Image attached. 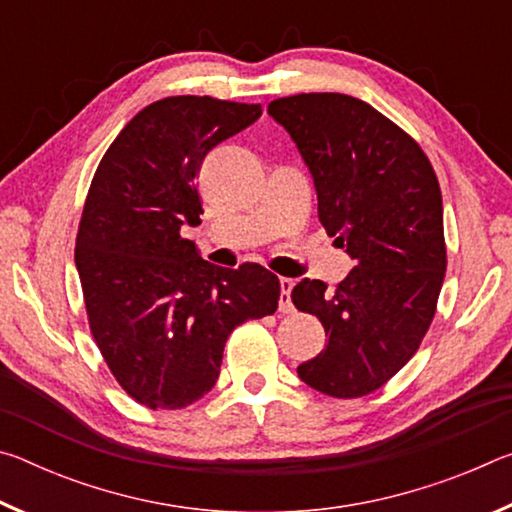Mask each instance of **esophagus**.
Wrapping results in <instances>:
<instances>
[{"instance_id": "1", "label": "esophagus", "mask_w": 512, "mask_h": 512, "mask_svg": "<svg viewBox=\"0 0 512 512\" xmlns=\"http://www.w3.org/2000/svg\"><path fill=\"white\" fill-rule=\"evenodd\" d=\"M291 291H293V280H289V277H280V311L282 314H291L293 311Z\"/></svg>"}]
</instances>
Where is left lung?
<instances>
[{
  "instance_id": "left-lung-1",
  "label": "left lung",
  "mask_w": 512,
  "mask_h": 512,
  "mask_svg": "<svg viewBox=\"0 0 512 512\" xmlns=\"http://www.w3.org/2000/svg\"><path fill=\"white\" fill-rule=\"evenodd\" d=\"M268 115L314 178L327 235L354 259L334 291L309 277L291 291L327 336L298 377L343 400L368 395L406 366L436 314L447 266L438 178L400 126L348 94L275 99Z\"/></svg>"
}]
</instances>
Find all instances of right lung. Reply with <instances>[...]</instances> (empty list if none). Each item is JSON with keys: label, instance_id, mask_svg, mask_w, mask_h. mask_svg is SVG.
I'll return each instance as SVG.
<instances>
[{"label": "right lung", "instance_id": "right-lung-1", "mask_svg": "<svg viewBox=\"0 0 512 512\" xmlns=\"http://www.w3.org/2000/svg\"><path fill=\"white\" fill-rule=\"evenodd\" d=\"M259 115V103L160 99L128 121L92 178L74 253L90 329L119 386L153 411L210 393L232 329L277 309L271 271L210 264L180 235L201 223L203 158Z\"/></svg>", "mask_w": 512, "mask_h": 512}]
</instances>
